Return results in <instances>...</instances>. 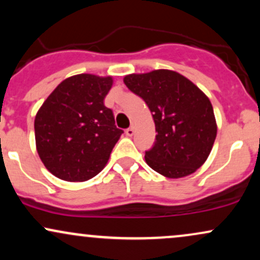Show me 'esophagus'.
Segmentation results:
<instances>
[{
  "instance_id": "34e87169",
  "label": "esophagus",
  "mask_w": 260,
  "mask_h": 260,
  "mask_svg": "<svg viewBox=\"0 0 260 260\" xmlns=\"http://www.w3.org/2000/svg\"><path fill=\"white\" fill-rule=\"evenodd\" d=\"M126 134L128 137H132L134 134V127H129L126 129Z\"/></svg>"
}]
</instances>
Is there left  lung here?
<instances>
[{
    "instance_id": "obj_1",
    "label": "left lung",
    "mask_w": 260,
    "mask_h": 260,
    "mask_svg": "<svg viewBox=\"0 0 260 260\" xmlns=\"http://www.w3.org/2000/svg\"><path fill=\"white\" fill-rule=\"evenodd\" d=\"M123 82L153 113L157 134L153 148L145 151L148 165L168 178L196 172L208 159L216 138L209 98L189 79L170 70L128 74Z\"/></svg>"
}]
</instances>
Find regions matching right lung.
<instances>
[{
	"mask_svg": "<svg viewBox=\"0 0 260 260\" xmlns=\"http://www.w3.org/2000/svg\"><path fill=\"white\" fill-rule=\"evenodd\" d=\"M112 77L77 74L49 95L35 116V143L45 168L68 182L88 181L105 168L123 131L104 99Z\"/></svg>",
	"mask_w": 260,
	"mask_h": 260,
	"instance_id": "obj_1",
	"label": "right lung"
}]
</instances>
